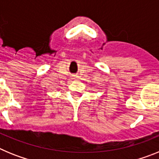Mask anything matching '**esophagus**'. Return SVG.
<instances>
[{
  "mask_svg": "<svg viewBox=\"0 0 159 159\" xmlns=\"http://www.w3.org/2000/svg\"><path fill=\"white\" fill-rule=\"evenodd\" d=\"M71 79H72V80H76V79H78V76L75 75H71Z\"/></svg>",
  "mask_w": 159,
  "mask_h": 159,
  "instance_id": "obj_1",
  "label": "esophagus"
}]
</instances>
